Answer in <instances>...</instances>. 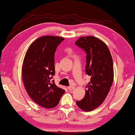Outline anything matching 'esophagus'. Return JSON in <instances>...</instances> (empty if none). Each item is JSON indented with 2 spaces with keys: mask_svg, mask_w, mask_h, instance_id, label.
Returning a JSON list of instances; mask_svg holds the SVG:
<instances>
[{
  "mask_svg": "<svg viewBox=\"0 0 135 135\" xmlns=\"http://www.w3.org/2000/svg\"><path fill=\"white\" fill-rule=\"evenodd\" d=\"M75 86H69L68 87V89H69L70 90H74V89H75Z\"/></svg>",
  "mask_w": 135,
  "mask_h": 135,
  "instance_id": "esophagus-1",
  "label": "esophagus"
}]
</instances>
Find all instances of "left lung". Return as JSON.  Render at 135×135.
<instances>
[{
	"label": "left lung",
	"instance_id": "obj_1",
	"mask_svg": "<svg viewBox=\"0 0 135 135\" xmlns=\"http://www.w3.org/2000/svg\"><path fill=\"white\" fill-rule=\"evenodd\" d=\"M75 44L86 53V73L91 77L84 97L76 105L83 111H91L103 103L113 84V59L108 46L98 38L82 37Z\"/></svg>",
	"mask_w": 135,
	"mask_h": 135
}]
</instances>
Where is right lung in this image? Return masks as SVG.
Masks as SVG:
<instances>
[{
  "label": "right lung",
  "instance_id": "right-lung-1",
  "mask_svg": "<svg viewBox=\"0 0 135 135\" xmlns=\"http://www.w3.org/2000/svg\"><path fill=\"white\" fill-rule=\"evenodd\" d=\"M64 40L57 36L40 37L30 45L24 57L22 68L24 87L30 97L42 107H56L65 93L51 81L55 74L54 53Z\"/></svg>",
  "mask_w": 135,
  "mask_h": 135
}]
</instances>
